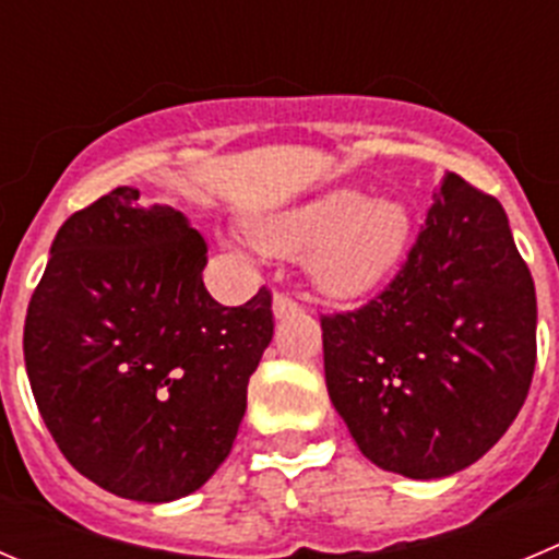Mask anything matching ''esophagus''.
Here are the masks:
<instances>
[{"label":"esophagus","mask_w":559,"mask_h":559,"mask_svg":"<svg viewBox=\"0 0 559 559\" xmlns=\"http://www.w3.org/2000/svg\"><path fill=\"white\" fill-rule=\"evenodd\" d=\"M296 310H299V301H296L290 294H285V290H276V296H274V316L276 318H285V316H290V312H296Z\"/></svg>","instance_id":"34e87169"}]
</instances>
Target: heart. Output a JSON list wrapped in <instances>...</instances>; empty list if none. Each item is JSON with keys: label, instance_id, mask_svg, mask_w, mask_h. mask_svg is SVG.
I'll use <instances>...</instances> for the list:
<instances>
[{"label": "heart", "instance_id": "1", "mask_svg": "<svg viewBox=\"0 0 559 559\" xmlns=\"http://www.w3.org/2000/svg\"><path fill=\"white\" fill-rule=\"evenodd\" d=\"M412 216L397 200L337 189L254 225L265 249H310L316 283L332 296H362L384 283L406 249Z\"/></svg>", "mask_w": 559, "mask_h": 559}]
</instances>
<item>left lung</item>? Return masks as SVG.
<instances>
[{
  "label": "left lung",
  "instance_id": "left-lung-1",
  "mask_svg": "<svg viewBox=\"0 0 559 559\" xmlns=\"http://www.w3.org/2000/svg\"><path fill=\"white\" fill-rule=\"evenodd\" d=\"M535 321L502 205L450 173L390 285L321 316L329 397L376 466L448 477L483 459L527 401Z\"/></svg>",
  "mask_w": 559,
  "mask_h": 559
}]
</instances>
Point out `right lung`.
<instances>
[{
	"label": "right lung",
	"instance_id": "obj_1",
	"mask_svg": "<svg viewBox=\"0 0 559 559\" xmlns=\"http://www.w3.org/2000/svg\"><path fill=\"white\" fill-rule=\"evenodd\" d=\"M209 247L169 205L117 186L57 230L24 323L37 412L95 486L169 502L230 455L274 334L271 290L222 307Z\"/></svg>",
	"mask_w": 559,
	"mask_h": 559
}]
</instances>
